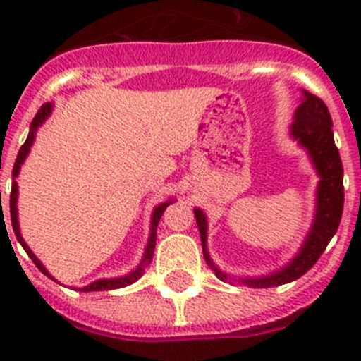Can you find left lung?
<instances>
[{
	"mask_svg": "<svg viewBox=\"0 0 361 361\" xmlns=\"http://www.w3.org/2000/svg\"><path fill=\"white\" fill-rule=\"evenodd\" d=\"M289 126V135L307 152L309 161L318 175L317 206L314 219L307 237L298 253L280 269L264 276H231L220 271L208 253V216L200 208L193 209L202 240L204 258L215 271L220 280L240 283L247 288H275L300 279L311 269L324 253L331 238L334 237L343 212V166L333 137V119L325 103L317 95L302 90V103L295 110V117Z\"/></svg>",
	"mask_w": 361,
	"mask_h": 361,
	"instance_id": "obj_1",
	"label": "left lung"
}]
</instances>
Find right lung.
I'll use <instances>...</instances> for the list:
<instances>
[{
  "label": "right lung",
  "mask_w": 361,
  "mask_h": 361,
  "mask_svg": "<svg viewBox=\"0 0 361 361\" xmlns=\"http://www.w3.org/2000/svg\"><path fill=\"white\" fill-rule=\"evenodd\" d=\"M52 108H54L52 103H44L43 106L39 108V111H37V114H36L34 121H32V123H30V132H28L27 141H25V145L21 146V148H19L18 157H16L14 168H12L11 219H12V229H14V233H16V238H18L19 244L23 245V250L27 251L28 257L32 258V262L36 264L37 269H39L41 273H44V275L49 276V279L56 280L52 275H50L49 271H47V267H44L43 264H41L39 258H37L36 255L32 253V250L27 245V242L23 240V237H21V231H19V220H18V183H16V177H18V175H19V170H21V164H23V162H25L27 155H28V153H30L32 145H34V141H36L37 128H39V126L44 123V121L49 119L50 114H52ZM0 195H1V191H0ZM171 202H173V199H168V200H166V202L157 204V206L153 208L152 222H149L148 244H146V247H145V255H142V260H141V262H139V266H137L135 269L130 271L128 275H124V276H117V279H101V280H95V282L88 283V286H85V288H73V289H75V291H82V293L110 291V289L126 288V286H130V283L137 282V280L141 279V276L145 275L146 266H148V264L152 262V258H153V250H155V240H157V224H159V220H161L162 213H164V209L168 208V206H170ZM56 282H57V280H56Z\"/></svg>",
  "instance_id": "add662e5"
}]
</instances>
